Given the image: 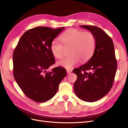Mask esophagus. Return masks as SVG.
I'll return each instance as SVG.
<instances>
[{"instance_id":"esophagus-1","label":"esophagus","mask_w":128,"mask_h":128,"mask_svg":"<svg viewBox=\"0 0 128 128\" xmlns=\"http://www.w3.org/2000/svg\"><path fill=\"white\" fill-rule=\"evenodd\" d=\"M72 72V70H70V69H67L66 70V72H67V74H70L71 72Z\"/></svg>"}]
</instances>
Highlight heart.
Masks as SVG:
<instances>
[{
    "instance_id": "1",
    "label": "heart",
    "mask_w": 128,
    "mask_h": 128,
    "mask_svg": "<svg viewBox=\"0 0 128 128\" xmlns=\"http://www.w3.org/2000/svg\"><path fill=\"white\" fill-rule=\"evenodd\" d=\"M60 39L63 45L54 40L51 42L50 50L54 57L61 59L64 57L65 50L69 48V56L57 62L58 66L65 68H72L80 60L83 63L89 60L96 48V37L90 31L68 29L60 36Z\"/></svg>"
}]
</instances>
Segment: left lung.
<instances>
[{"instance_id":"1","label":"left lung","mask_w":128,"mask_h":128,"mask_svg":"<svg viewBox=\"0 0 128 128\" xmlns=\"http://www.w3.org/2000/svg\"><path fill=\"white\" fill-rule=\"evenodd\" d=\"M94 34L96 39L94 53L86 64L73 70L77 78L74 83L76 95L93 102L101 99L112 88L117 68L114 45L110 36L100 28L81 25Z\"/></svg>"}]
</instances>
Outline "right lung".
<instances>
[{
    "mask_svg": "<svg viewBox=\"0 0 128 128\" xmlns=\"http://www.w3.org/2000/svg\"><path fill=\"white\" fill-rule=\"evenodd\" d=\"M64 28L38 26L30 29L22 35L14 48V78L25 95L36 102L51 99L66 75L61 66L47 71L55 63L50 50L51 42Z\"/></svg>",
    "mask_w": 128,
    "mask_h": 128,
    "instance_id": "add662e5",
    "label": "right lung"
}]
</instances>
